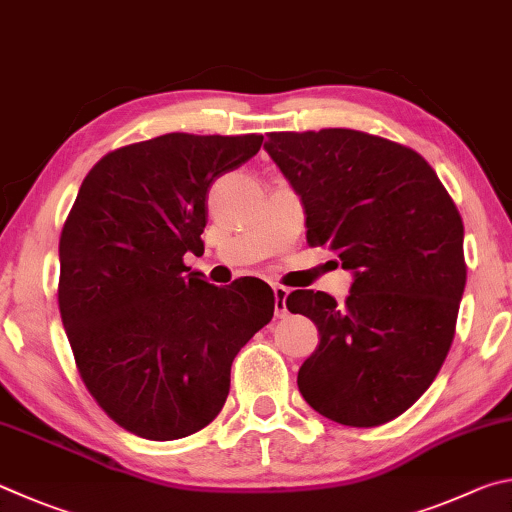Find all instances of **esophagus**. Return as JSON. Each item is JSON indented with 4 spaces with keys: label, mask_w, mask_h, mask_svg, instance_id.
Listing matches in <instances>:
<instances>
[{
    "label": "esophagus",
    "mask_w": 512,
    "mask_h": 512,
    "mask_svg": "<svg viewBox=\"0 0 512 512\" xmlns=\"http://www.w3.org/2000/svg\"><path fill=\"white\" fill-rule=\"evenodd\" d=\"M290 290L283 288V285H274V308H276V317H285V312H288V308H285V299H288Z\"/></svg>",
    "instance_id": "34e87169"
}]
</instances>
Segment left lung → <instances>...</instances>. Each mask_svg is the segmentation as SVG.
I'll return each mask as SVG.
<instances>
[{"label":"left lung","instance_id":"1","mask_svg":"<svg viewBox=\"0 0 512 512\" xmlns=\"http://www.w3.org/2000/svg\"><path fill=\"white\" fill-rule=\"evenodd\" d=\"M265 150L301 197L308 245L355 274L342 306L326 292L288 294V310L319 330L301 396L348 427L389 423L450 353L468 274L461 213L416 150L369 132H270Z\"/></svg>","mask_w":512,"mask_h":512}]
</instances>
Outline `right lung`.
<instances>
[{
  "label": "right lung",
  "instance_id": "1",
  "mask_svg": "<svg viewBox=\"0 0 512 512\" xmlns=\"http://www.w3.org/2000/svg\"><path fill=\"white\" fill-rule=\"evenodd\" d=\"M261 146V134L170 132L107 152L80 184L60 233L58 308L80 380L134 436L209 425L233 357L274 317L261 279L215 288L184 265L204 251L211 184Z\"/></svg>",
  "mask_w": 512,
  "mask_h": 512
}]
</instances>
